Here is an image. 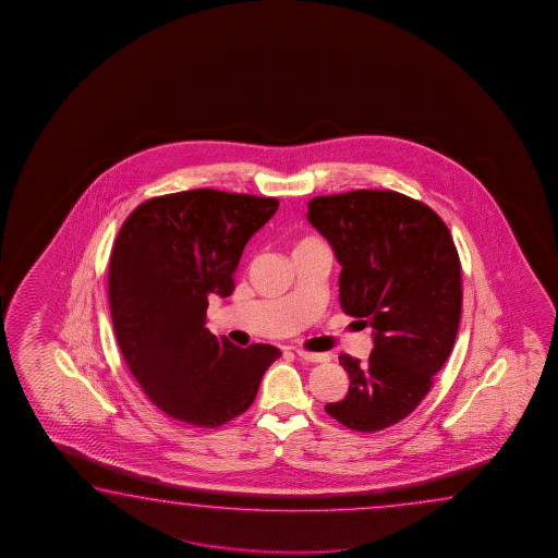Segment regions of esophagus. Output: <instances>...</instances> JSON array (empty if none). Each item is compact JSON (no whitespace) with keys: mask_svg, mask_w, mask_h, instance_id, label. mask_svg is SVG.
I'll return each mask as SVG.
<instances>
[{"mask_svg":"<svg viewBox=\"0 0 558 558\" xmlns=\"http://www.w3.org/2000/svg\"><path fill=\"white\" fill-rule=\"evenodd\" d=\"M296 355L304 361H311V363H326L330 361L328 353H312V351L296 350Z\"/></svg>","mask_w":558,"mask_h":558,"instance_id":"1","label":"esophagus"}]
</instances>
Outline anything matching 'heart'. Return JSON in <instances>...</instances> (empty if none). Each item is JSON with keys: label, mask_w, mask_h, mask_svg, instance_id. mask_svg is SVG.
Returning a JSON list of instances; mask_svg holds the SVG:
<instances>
[{"label": "heart", "mask_w": 558, "mask_h": 558, "mask_svg": "<svg viewBox=\"0 0 558 558\" xmlns=\"http://www.w3.org/2000/svg\"><path fill=\"white\" fill-rule=\"evenodd\" d=\"M316 242H318V240H303L299 246H303V244H316Z\"/></svg>", "instance_id": "obj_1"}]
</instances>
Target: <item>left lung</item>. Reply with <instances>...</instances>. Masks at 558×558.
Segmentation results:
<instances>
[{"mask_svg": "<svg viewBox=\"0 0 558 558\" xmlns=\"http://www.w3.org/2000/svg\"><path fill=\"white\" fill-rule=\"evenodd\" d=\"M306 218L341 265L345 314L373 328L365 363L340 355L350 390L326 412L355 432L410 416L453 350L461 320V262L444 220L397 191L314 197Z\"/></svg>", "mask_w": 558, "mask_h": 558, "instance_id": "8db88e82", "label": "left lung"}]
</instances>
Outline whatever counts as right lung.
I'll return each mask as SVG.
<instances>
[{"label":"right lung","mask_w":558,"mask_h":558,"mask_svg":"<svg viewBox=\"0 0 558 558\" xmlns=\"http://www.w3.org/2000/svg\"><path fill=\"white\" fill-rule=\"evenodd\" d=\"M279 201L193 190L144 201L109 262L117 343L146 397L181 424L218 427L252 407L281 351L208 331V296H230L247 240Z\"/></svg>","instance_id":"add662e5"}]
</instances>
